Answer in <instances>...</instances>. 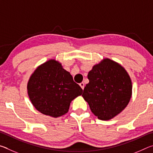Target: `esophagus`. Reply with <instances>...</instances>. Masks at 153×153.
Returning <instances> with one entry per match:
<instances>
[{"mask_svg": "<svg viewBox=\"0 0 153 153\" xmlns=\"http://www.w3.org/2000/svg\"><path fill=\"white\" fill-rule=\"evenodd\" d=\"M79 86H80V87L82 88V90H84V82H81V83H80Z\"/></svg>", "mask_w": 153, "mask_h": 153, "instance_id": "1", "label": "esophagus"}]
</instances>
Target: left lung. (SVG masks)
I'll return each instance as SVG.
<instances>
[{"instance_id": "8db88e82", "label": "left lung", "mask_w": 153, "mask_h": 153, "mask_svg": "<svg viewBox=\"0 0 153 153\" xmlns=\"http://www.w3.org/2000/svg\"><path fill=\"white\" fill-rule=\"evenodd\" d=\"M89 83L82 97L100 120H110L128 105L132 94L129 74L120 63L105 58L94 65L88 74Z\"/></svg>"}]
</instances>
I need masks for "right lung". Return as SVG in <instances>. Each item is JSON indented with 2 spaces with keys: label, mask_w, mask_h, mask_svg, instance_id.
<instances>
[{
  "label": "right lung",
  "mask_w": 153,
  "mask_h": 153,
  "mask_svg": "<svg viewBox=\"0 0 153 153\" xmlns=\"http://www.w3.org/2000/svg\"><path fill=\"white\" fill-rule=\"evenodd\" d=\"M27 90L36 109L55 118L68 112L72 100L83 92L70 73L53 59L35 69L28 80Z\"/></svg>",
  "instance_id": "add662e5"
}]
</instances>
